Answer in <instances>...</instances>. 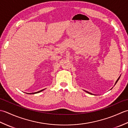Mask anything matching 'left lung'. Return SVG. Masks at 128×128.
I'll use <instances>...</instances> for the list:
<instances>
[{
	"label": "left lung",
	"instance_id": "left-lung-1",
	"mask_svg": "<svg viewBox=\"0 0 128 128\" xmlns=\"http://www.w3.org/2000/svg\"><path fill=\"white\" fill-rule=\"evenodd\" d=\"M120 76H119V78H118V79H117V80H116V84H115V85H116V83L118 82V81L119 80V78H120ZM86 92H87V93H88V94H92L90 93V92H88V91H86Z\"/></svg>",
	"mask_w": 128,
	"mask_h": 128
}]
</instances>
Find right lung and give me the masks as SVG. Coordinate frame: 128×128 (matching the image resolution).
I'll use <instances>...</instances> for the list:
<instances>
[{"mask_svg": "<svg viewBox=\"0 0 128 128\" xmlns=\"http://www.w3.org/2000/svg\"><path fill=\"white\" fill-rule=\"evenodd\" d=\"M44 90V89L43 90H40V91H38V92H34V93H26V94H37V93H39V92H41V91H43Z\"/></svg>", "mask_w": 128, "mask_h": 128, "instance_id": "1", "label": "right lung"}]
</instances>
